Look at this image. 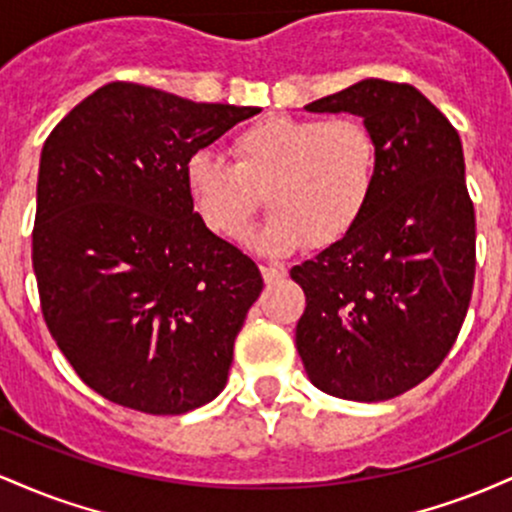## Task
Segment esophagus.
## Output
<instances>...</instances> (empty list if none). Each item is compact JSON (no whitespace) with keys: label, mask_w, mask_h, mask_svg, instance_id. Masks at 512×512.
I'll return each mask as SVG.
<instances>
[{"label":"esophagus","mask_w":512,"mask_h":512,"mask_svg":"<svg viewBox=\"0 0 512 512\" xmlns=\"http://www.w3.org/2000/svg\"><path fill=\"white\" fill-rule=\"evenodd\" d=\"M260 272L267 284H279V281L286 279V269L276 267V264H260Z\"/></svg>","instance_id":"obj_1"}]
</instances>
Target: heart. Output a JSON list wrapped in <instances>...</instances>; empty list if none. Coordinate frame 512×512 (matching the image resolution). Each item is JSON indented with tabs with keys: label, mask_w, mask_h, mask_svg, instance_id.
<instances>
[{
	"label": "heart",
	"mask_w": 512,
	"mask_h": 512,
	"mask_svg": "<svg viewBox=\"0 0 512 512\" xmlns=\"http://www.w3.org/2000/svg\"><path fill=\"white\" fill-rule=\"evenodd\" d=\"M236 163L209 149L185 161V190L199 221L216 236L236 240L262 207L272 216L250 245L286 255L308 240L325 250L361 223L378 190L380 151L356 117H293L274 113L240 129Z\"/></svg>",
	"instance_id": "1"
}]
</instances>
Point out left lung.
<instances>
[{"label": "left lung", "instance_id": "obj_1", "mask_svg": "<svg viewBox=\"0 0 512 512\" xmlns=\"http://www.w3.org/2000/svg\"><path fill=\"white\" fill-rule=\"evenodd\" d=\"M305 110L363 117L380 173L354 231L291 269L305 293L296 349L317 390L383 402L443 363L472 298L477 223L460 134L424 93L383 79Z\"/></svg>", "mask_w": 512, "mask_h": 512}]
</instances>
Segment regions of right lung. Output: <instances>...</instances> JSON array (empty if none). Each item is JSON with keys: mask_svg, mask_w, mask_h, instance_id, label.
I'll use <instances>...</instances> for the list:
<instances>
[{"mask_svg": "<svg viewBox=\"0 0 512 512\" xmlns=\"http://www.w3.org/2000/svg\"><path fill=\"white\" fill-rule=\"evenodd\" d=\"M260 108L113 81L45 139L33 272L45 325L84 383L144 414H185L226 387L264 281L209 231L185 161Z\"/></svg>", "mask_w": 512, "mask_h": 512, "instance_id": "add662e5", "label": "right lung"}]
</instances>
